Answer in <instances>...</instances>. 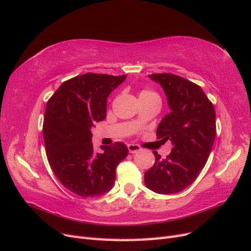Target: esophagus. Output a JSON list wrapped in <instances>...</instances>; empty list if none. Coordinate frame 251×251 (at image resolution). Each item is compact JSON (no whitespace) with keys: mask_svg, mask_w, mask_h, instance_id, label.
<instances>
[{"mask_svg":"<svg viewBox=\"0 0 251 251\" xmlns=\"http://www.w3.org/2000/svg\"><path fill=\"white\" fill-rule=\"evenodd\" d=\"M127 150L131 154H135V153H137V151H141V148L139 146H137V144H128Z\"/></svg>","mask_w":251,"mask_h":251,"instance_id":"34e87169","label":"esophagus"}]
</instances>
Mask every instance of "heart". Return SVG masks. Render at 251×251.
Listing matches in <instances>:
<instances>
[{
  "label": "heart",
  "instance_id": "heart-1",
  "mask_svg": "<svg viewBox=\"0 0 251 251\" xmlns=\"http://www.w3.org/2000/svg\"><path fill=\"white\" fill-rule=\"evenodd\" d=\"M139 98L140 101H149L151 100H156V98H159L158 94L154 91L149 90V89H142L139 92Z\"/></svg>",
  "mask_w": 251,
  "mask_h": 251
}]
</instances>
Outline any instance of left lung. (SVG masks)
Masks as SVG:
<instances>
[{
	"label": "left lung",
	"instance_id": "left-lung-1",
	"mask_svg": "<svg viewBox=\"0 0 251 251\" xmlns=\"http://www.w3.org/2000/svg\"><path fill=\"white\" fill-rule=\"evenodd\" d=\"M149 77L160 83L171 109L157 127V138L171 140L173 149L164 159L153 151L155 163L144 174V184L158 194L179 193L196 180L209 157L216 138L215 108L200 86L179 75Z\"/></svg>",
	"mask_w": 251,
	"mask_h": 251
}]
</instances>
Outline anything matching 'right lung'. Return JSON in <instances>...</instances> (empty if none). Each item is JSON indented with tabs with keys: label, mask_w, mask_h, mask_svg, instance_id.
Returning a JSON list of instances; mask_svg holds the SVG:
<instances>
[{
	"label": "right lung",
	"mask_w": 251,
	"mask_h": 251,
	"mask_svg": "<svg viewBox=\"0 0 251 251\" xmlns=\"http://www.w3.org/2000/svg\"><path fill=\"white\" fill-rule=\"evenodd\" d=\"M126 75L86 73L64 81L47 102L43 135L52 172L80 197L103 195L113 187L116 166L127 156L124 142L93 149L91 127L107 115V100Z\"/></svg>",
	"instance_id": "right-lung-1"
}]
</instances>
